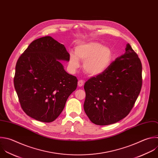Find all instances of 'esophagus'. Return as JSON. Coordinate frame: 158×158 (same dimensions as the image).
<instances>
[{
	"label": "esophagus",
	"mask_w": 158,
	"mask_h": 158,
	"mask_svg": "<svg viewBox=\"0 0 158 158\" xmlns=\"http://www.w3.org/2000/svg\"><path fill=\"white\" fill-rule=\"evenodd\" d=\"M84 81H82V80H79V81H78V83H77L78 86H79V87H82V86L84 85Z\"/></svg>",
	"instance_id": "1"
}]
</instances>
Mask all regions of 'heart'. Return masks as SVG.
Listing matches in <instances>:
<instances>
[{"mask_svg": "<svg viewBox=\"0 0 158 158\" xmlns=\"http://www.w3.org/2000/svg\"><path fill=\"white\" fill-rule=\"evenodd\" d=\"M113 58L110 48L103 46L97 41L81 43L76 46L75 55L71 54L69 66L75 71L79 67V61H83V70L90 76H97L106 71Z\"/></svg>", "mask_w": 158, "mask_h": 158, "instance_id": "b5f03b06", "label": "heart"}]
</instances>
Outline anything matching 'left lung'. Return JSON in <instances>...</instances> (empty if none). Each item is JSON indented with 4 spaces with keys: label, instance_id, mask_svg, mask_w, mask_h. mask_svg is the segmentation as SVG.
Wrapping results in <instances>:
<instances>
[{
    "label": "left lung",
    "instance_id": "obj_1",
    "mask_svg": "<svg viewBox=\"0 0 158 158\" xmlns=\"http://www.w3.org/2000/svg\"><path fill=\"white\" fill-rule=\"evenodd\" d=\"M142 66L130 44L107 69L84 84V111L94 124L108 125L126 117L139 94Z\"/></svg>",
    "mask_w": 158,
    "mask_h": 158
}]
</instances>
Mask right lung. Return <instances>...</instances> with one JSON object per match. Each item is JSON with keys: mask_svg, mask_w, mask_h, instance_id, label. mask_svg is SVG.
I'll return each mask as SVG.
<instances>
[{"mask_svg": "<svg viewBox=\"0 0 158 158\" xmlns=\"http://www.w3.org/2000/svg\"><path fill=\"white\" fill-rule=\"evenodd\" d=\"M69 60L64 46L49 36L32 41L20 56L14 87L28 116L49 123L61 114L77 85L76 77L68 74L60 61Z\"/></svg>", "mask_w": 158, "mask_h": 158, "instance_id": "add662e5", "label": "right lung"}]
</instances>
